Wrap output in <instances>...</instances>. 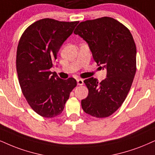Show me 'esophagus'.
Wrapping results in <instances>:
<instances>
[{"instance_id":"esophagus-1","label":"esophagus","mask_w":155,"mask_h":155,"mask_svg":"<svg viewBox=\"0 0 155 155\" xmlns=\"http://www.w3.org/2000/svg\"><path fill=\"white\" fill-rule=\"evenodd\" d=\"M77 83L78 85H83V80L77 79Z\"/></svg>"}]
</instances>
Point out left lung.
Returning <instances> with one entry per match:
<instances>
[{
  "label": "left lung",
  "mask_w": 155,
  "mask_h": 155,
  "mask_svg": "<svg viewBox=\"0 0 155 155\" xmlns=\"http://www.w3.org/2000/svg\"><path fill=\"white\" fill-rule=\"evenodd\" d=\"M74 33L86 41L95 62L107 70L101 83L94 78L84 81L88 95L81 101L82 108L94 117H108L125 101L136 73L132 35L124 25L106 16L81 22Z\"/></svg>",
  "instance_id": "1"
}]
</instances>
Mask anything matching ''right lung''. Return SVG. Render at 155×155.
Wrapping results in <instances>:
<instances>
[{"instance_id": "right-lung-1", "label": "right lung", "mask_w": 155, "mask_h": 155, "mask_svg": "<svg viewBox=\"0 0 155 155\" xmlns=\"http://www.w3.org/2000/svg\"><path fill=\"white\" fill-rule=\"evenodd\" d=\"M78 23L41 19L30 25L19 40L16 52L19 84L29 106L43 117L60 115L77 85L74 78L61 79L49 70L61 46Z\"/></svg>"}]
</instances>
